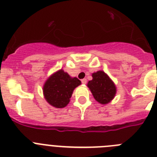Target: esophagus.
Instances as JSON below:
<instances>
[{
    "label": "esophagus",
    "mask_w": 157,
    "mask_h": 157,
    "mask_svg": "<svg viewBox=\"0 0 157 157\" xmlns=\"http://www.w3.org/2000/svg\"><path fill=\"white\" fill-rule=\"evenodd\" d=\"M86 82H87L86 78H83V79H82V84H86Z\"/></svg>",
    "instance_id": "1"
}]
</instances>
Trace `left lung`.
<instances>
[{"instance_id": "left-lung-1", "label": "left lung", "mask_w": 157, "mask_h": 157, "mask_svg": "<svg viewBox=\"0 0 157 157\" xmlns=\"http://www.w3.org/2000/svg\"><path fill=\"white\" fill-rule=\"evenodd\" d=\"M93 79L87 86L90 90L94 99L101 105H107L113 100L116 94V86L109 76L103 71L92 74Z\"/></svg>"}]
</instances>
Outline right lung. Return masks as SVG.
<instances>
[{
	"label": "right lung",
	"mask_w": 157,
	"mask_h": 157,
	"mask_svg": "<svg viewBox=\"0 0 157 157\" xmlns=\"http://www.w3.org/2000/svg\"><path fill=\"white\" fill-rule=\"evenodd\" d=\"M81 85V81L72 78L63 69L54 72L45 82L43 95L45 101L54 108L62 109L68 105L75 89Z\"/></svg>",
	"instance_id": "obj_1"
}]
</instances>
